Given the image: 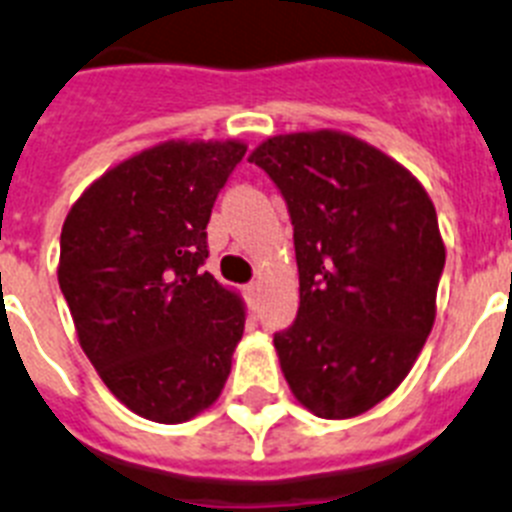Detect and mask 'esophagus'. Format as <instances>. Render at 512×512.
Segmentation results:
<instances>
[{"label":"esophagus","mask_w":512,"mask_h":512,"mask_svg":"<svg viewBox=\"0 0 512 512\" xmlns=\"http://www.w3.org/2000/svg\"><path fill=\"white\" fill-rule=\"evenodd\" d=\"M261 292V282H251V285H246V295L251 303H256V298H259Z\"/></svg>","instance_id":"1"}]
</instances>
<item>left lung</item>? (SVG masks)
<instances>
[{
    "instance_id": "obj_1",
    "label": "left lung",
    "mask_w": 512,
    "mask_h": 512,
    "mask_svg": "<svg viewBox=\"0 0 512 512\" xmlns=\"http://www.w3.org/2000/svg\"><path fill=\"white\" fill-rule=\"evenodd\" d=\"M285 196L298 318L274 334L295 399L349 419L401 386L435 323L445 243L425 186L347 131L269 137L251 152Z\"/></svg>"
}]
</instances>
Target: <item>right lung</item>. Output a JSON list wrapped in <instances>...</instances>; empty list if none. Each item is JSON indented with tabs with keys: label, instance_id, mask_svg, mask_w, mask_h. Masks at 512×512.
<instances>
[{
	"label": "right lung",
	"instance_id": "1",
	"mask_svg": "<svg viewBox=\"0 0 512 512\" xmlns=\"http://www.w3.org/2000/svg\"><path fill=\"white\" fill-rule=\"evenodd\" d=\"M240 139H168L95 178L61 227L59 287L82 352L131 412L181 425L225 388L246 326L202 272L207 222Z\"/></svg>",
	"mask_w": 512,
	"mask_h": 512
}]
</instances>
